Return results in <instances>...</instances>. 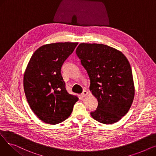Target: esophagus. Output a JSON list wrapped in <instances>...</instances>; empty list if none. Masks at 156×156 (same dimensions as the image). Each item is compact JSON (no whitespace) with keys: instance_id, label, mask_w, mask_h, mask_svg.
I'll return each mask as SVG.
<instances>
[{"instance_id":"esophagus-1","label":"esophagus","mask_w":156,"mask_h":156,"mask_svg":"<svg viewBox=\"0 0 156 156\" xmlns=\"http://www.w3.org/2000/svg\"><path fill=\"white\" fill-rule=\"evenodd\" d=\"M87 94H88V92H87V91H86V90H84V91L82 92V94H81V96L82 97H86V96L87 95Z\"/></svg>"}]
</instances>
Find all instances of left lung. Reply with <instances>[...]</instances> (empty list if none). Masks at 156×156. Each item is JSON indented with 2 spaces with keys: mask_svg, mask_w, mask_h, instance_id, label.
Returning a JSON list of instances; mask_svg holds the SVG:
<instances>
[{
  "mask_svg": "<svg viewBox=\"0 0 156 156\" xmlns=\"http://www.w3.org/2000/svg\"><path fill=\"white\" fill-rule=\"evenodd\" d=\"M76 53L90 80V90L98 101L90 115L105 125L118 122L128 112L135 95L127 58L117 49L99 44H80Z\"/></svg>",
  "mask_w": 156,
  "mask_h": 156,
  "instance_id": "8db88e82",
  "label": "left lung"
}]
</instances>
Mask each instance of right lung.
Segmentation results:
<instances>
[{
  "label": "right lung",
  "mask_w": 156,
  "mask_h": 156,
  "mask_svg": "<svg viewBox=\"0 0 156 156\" xmlns=\"http://www.w3.org/2000/svg\"><path fill=\"white\" fill-rule=\"evenodd\" d=\"M78 42H58L39 47L24 72L23 86L32 111L44 122L60 123L71 115L78 98L66 89L61 67Z\"/></svg>",
  "instance_id": "right-lung-1"
}]
</instances>
